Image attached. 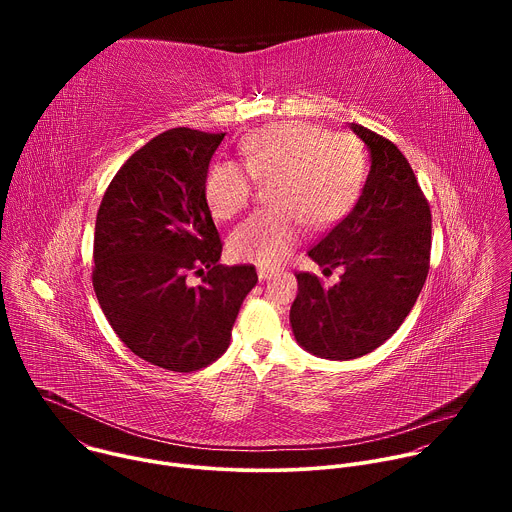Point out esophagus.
Here are the masks:
<instances>
[{"label":"esophagus","mask_w":512,"mask_h":512,"mask_svg":"<svg viewBox=\"0 0 512 512\" xmlns=\"http://www.w3.org/2000/svg\"><path fill=\"white\" fill-rule=\"evenodd\" d=\"M275 273H277V269H275V267H259V269H257V275H259V279H261V281L271 279Z\"/></svg>","instance_id":"34e87169"}]
</instances>
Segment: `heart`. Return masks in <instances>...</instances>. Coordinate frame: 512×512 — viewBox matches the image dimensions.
Masks as SVG:
<instances>
[{"label": "heart", "mask_w": 512, "mask_h": 512, "mask_svg": "<svg viewBox=\"0 0 512 512\" xmlns=\"http://www.w3.org/2000/svg\"><path fill=\"white\" fill-rule=\"evenodd\" d=\"M241 164L214 162L204 176V198L216 218L243 212L255 182L271 184L269 206L229 237L237 259L277 267L302 239V223L328 229L352 210L364 182V152L346 133H328L308 121H279L249 133Z\"/></svg>", "instance_id": "heart-1"}]
</instances>
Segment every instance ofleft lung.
<instances>
[{
	"mask_svg": "<svg viewBox=\"0 0 512 512\" xmlns=\"http://www.w3.org/2000/svg\"><path fill=\"white\" fill-rule=\"evenodd\" d=\"M371 152V172L354 208L308 255L326 271L342 267L324 287L300 271L289 322L308 352L350 360L369 354L403 324L429 271L431 212L397 145L350 123Z\"/></svg>",
	"mask_w": 512,
	"mask_h": 512,
	"instance_id": "left-lung-1",
	"label": "left lung"
}]
</instances>
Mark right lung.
I'll use <instances>...</instances> for the list:
<instances>
[{
	"label": "right lung",
	"instance_id": "add662e5",
	"mask_svg": "<svg viewBox=\"0 0 512 512\" xmlns=\"http://www.w3.org/2000/svg\"><path fill=\"white\" fill-rule=\"evenodd\" d=\"M225 133L176 127L113 176L95 225L93 287L123 344L160 369L192 373L223 356L253 265L218 263L223 243L204 176ZM201 277L198 286L189 275Z\"/></svg>",
	"mask_w": 512,
	"mask_h": 512
}]
</instances>
